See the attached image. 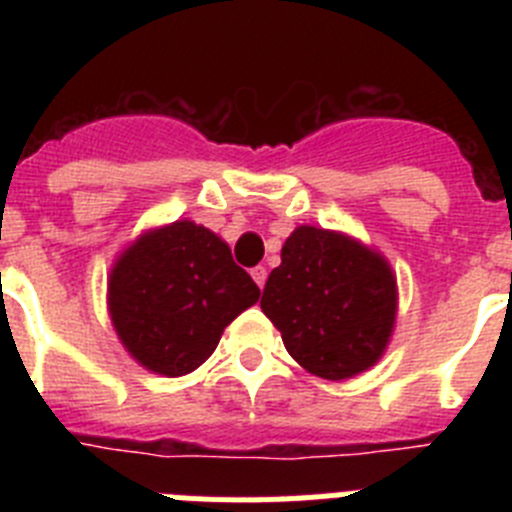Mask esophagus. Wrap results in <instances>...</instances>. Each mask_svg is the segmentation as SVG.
Segmentation results:
<instances>
[{"instance_id":"34e87169","label":"esophagus","mask_w":512,"mask_h":512,"mask_svg":"<svg viewBox=\"0 0 512 512\" xmlns=\"http://www.w3.org/2000/svg\"><path fill=\"white\" fill-rule=\"evenodd\" d=\"M251 277H253V282H256L261 289H264V284H266V269H264V266H256V269L251 271Z\"/></svg>"}]
</instances>
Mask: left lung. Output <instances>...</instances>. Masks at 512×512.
<instances>
[{"label":"left lung","mask_w":512,"mask_h":512,"mask_svg":"<svg viewBox=\"0 0 512 512\" xmlns=\"http://www.w3.org/2000/svg\"><path fill=\"white\" fill-rule=\"evenodd\" d=\"M261 310L305 372L343 382L372 369L390 346L397 277L354 235L297 225L266 279Z\"/></svg>","instance_id":"obj_1"}]
</instances>
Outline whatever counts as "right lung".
Masks as SVG:
<instances>
[{
  "label": "right lung",
  "instance_id": "obj_1",
  "mask_svg": "<svg viewBox=\"0 0 512 512\" xmlns=\"http://www.w3.org/2000/svg\"><path fill=\"white\" fill-rule=\"evenodd\" d=\"M259 297L228 243L189 217L143 230L107 274V312L122 348L161 377L205 364Z\"/></svg>",
  "mask_w": 512,
  "mask_h": 512
}]
</instances>
